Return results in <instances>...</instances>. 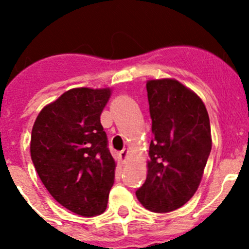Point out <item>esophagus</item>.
I'll list each match as a JSON object with an SVG mask.
<instances>
[{
  "mask_svg": "<svg viewBox=\"0 0 249 249\" xmlns=\"http://www.w3.org/2000/svg\"><path fill=\"white\" fill-rule=\"evenodd\" d=\"M120 160H122L123 162H126L127 160V155H129V149H124L120 152Z\"/></svg>",
  "mask_w": 249,
  "mask_h": 249,
  "instance_id": "obj_1",
  "label": "esophagus"
}]
</instances>
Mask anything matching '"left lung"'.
Masks as SVG:
<instances>
[{
    "label": "left lung",
    "mask_w": 249,
    "mask_h": 249,
    "mask_svg": "<svg viewBox=\"0 0 249 249\" xmlns=\"http://www.w3.org/2000/svg\"><path fill=\"white\" fill-rule=\"evenodd\" d=\"M153 139L147 179L136 196L147 210L166 213L192 199L211 148L210 118L196 94L175 79L149 80Z\"/></svg>",
    "instance_id": "8db88e82"
}]
</instances>
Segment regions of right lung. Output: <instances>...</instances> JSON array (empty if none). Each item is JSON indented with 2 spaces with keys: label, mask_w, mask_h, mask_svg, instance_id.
<instances>
[{
  "label": "right lung",
  "mask_w": 249,
  "mask_h": 249,
  "mask_svg": "<svg viewBox=\"0 0 249 249\" xmlns=\"http://www.w3.org/2000/svg\"><path fill=\"white\" fill-rule=\"evenodd\" d=\"M109 89L77 88L39 112L31 132V159L53 197L71 212H105L115 162L100 115Z\"/></svg>",
  "instance_id": "add662e5"
}]
</instances>
